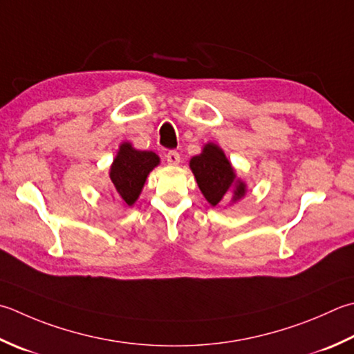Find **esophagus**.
I'll return each mask as SVG.
<instances>
[{
  "mask_svg": "<svg viewBox=\"0 0 354 354\" xmlns=\"http://www.w3.org/2000/svg\"><path fill=\"white\" fill-rule=\"evenodd\" d=\"M165 159H167V162L170 165H178L179 161H181V156H179L176 150H169L167 155H165Z\"/></svg>",
  "mask_w": 354,
  "mask_h": 354,
  "instance_id": "1",
  "label": "esophagus"
}]
</instances>
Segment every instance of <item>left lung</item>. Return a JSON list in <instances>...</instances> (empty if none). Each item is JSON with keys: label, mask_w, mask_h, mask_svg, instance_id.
<instances>
[{"label": "left lung", "mask_w": 354, "mask_h": 354, "mask_svg": "<svg viewBox=\"0 0 354 354\" xmlns=\"http://www.w3.org/2000/svg\"><path fill=\"white\" fill-rule=\"evenodd\" d=\"M190 169L196 178L201 192L212 205H218L233 193V201L244 196V183L236 181L232 164L218 145L207 144L203 153L193 156Z\"/></svg>", "instance_id": "obj_1"}]
</instances>
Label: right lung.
<instances>
[{
	"label": "right lung",
	"instance_id": "right-lung-1",
	"mask_svg": "<svg viewBox=\"0 0 354 354\" xmlns=\"http://www.w3.org/2000/svg\"><path fill=\"white\" fill-rule=\"evenodd\" d=\"M159 164L153 151L135 150L124 142L110 167V179L115 195L127 205L135 204L144 187L145 178Z\"/></svg>",
	"mask_w": 354,
	"mask_h": 354
}]
</instances>
